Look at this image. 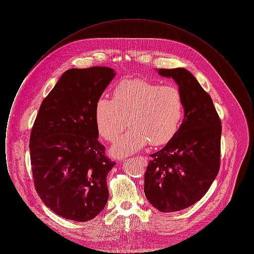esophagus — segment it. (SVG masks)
I'll use <instances>...</instances> for the list:
<instances>
[{"label":"esophagus","instance_id":"1","mask_svg":"<svg viewBox=\"0 0 254 254\" xmlns=\"http://www.w3.org/2000/svg\"><path fill=\"white\" fill-rule=\"evenodd\" d=\"M138 158H140V159H142L143 161H145V162H146V158L144 157V156H139V157Z\"/></svg>","mask_w":254,"mask_h":254}]
</instances>
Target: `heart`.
I'll list each match as a JSON object with an SVG mask.
<instances>
[{"label":"heart","instance_id":"b5f03b06","mask_svg":"<svg viewBox=\"0 0 254 254\" xmlns=\"http://www.w3.org/2000/svg\"><path fill=\"white\" fill-rule=\"evenodd\" d=\"M184 99L176 85H160L145 79H125L112 92V100L101 97L95 106V123L100 135L114 142L125 129L130 128L112 146L115 157H125L143 148L148 142L161 145L169 142L181 124Z\"/></svg>","mask_w":254,"mask_h":254}]
</instances>
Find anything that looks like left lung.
<instances>
[{"label": "left lung", "instance_id": "left-lung-1", "mask_svg": "<svg viewBox=\"0 0 254 254\" xmlns=\"http://www.w3.org/2000/svg\"><path fill=\"white\" fill-rule=\"evenodd\" d=\"M172 78L184 99V120L161 150L150 154L145 173V197L161 212L194 205L208 190L220 169L222 126L208 93L189 70L160 68Z\"/></svg>", "mask_w": 254, "mask_h": 254}]
</instances>
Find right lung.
Listing matches in <instances>:
<instances>
[{"instance_id":"1","label":"right lung","mask_w":254,"mask_h":254,"mask_svg":"<svg viewBox=\"0 0 254 254\" xmlns=\"http://www.w3.org/2000/svg\"><path fill=\"white\" fill-rule=\"evenodd\" d=\"M114 76L107 66L68 69L37 114L29 143L34 186L61 217L89 221L108 202L107 176L116 163L98 141L95 106Z\"/></svg>"}]
</instances>
